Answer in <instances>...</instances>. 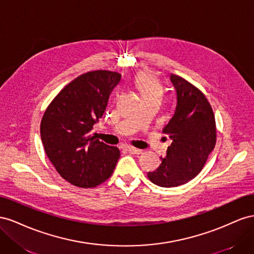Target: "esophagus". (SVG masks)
Wrapping results in <instances>:
<instances>
[{"instance_id":"esophagus-1","label":"esophagus","mask_w":254,"mask_h":254,"mask_svg":"<svg viewBox=\"0 0 254 254\" xmlns=\"http://www.w3.org/2000/svg\"><path fill=\"white\" fill-rule=\"evenodd\" d=\"M127 150L129 152V153H133V154H140L142 152V150L134 148V147H127Z\"/></svg>"}]
</instances>
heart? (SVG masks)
<instances>
[{
    "instance_id": "b5f03b06",
    "label": "heart",
    "mask_w": 254,
    "mask_h": 254,
    "mask_svg": "<svg viewBox=\"0 0 254 254\" xmlns=\"http://www.w3.org/2000/svg\"><path fill=\"white\" fill-rule=\"evenodd\" d=\"M134 85L142 100L152 98L161 99L163 96L164 88L161 82L154 74L149 72H142L137 75L134 79Z\"/></svg>"
}]
</instances>
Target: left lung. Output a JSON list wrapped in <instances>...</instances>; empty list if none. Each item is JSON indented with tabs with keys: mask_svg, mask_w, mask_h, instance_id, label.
Here are the masks:
<instances>
[{
	"mask_svg": "<svg viewBox=\"0 0 254 254\" xmlns=\"http://www.w3.org/2000/svg\"><path fill=\"white\" fill-rule=\"evenodd\" d=\"M177 93L175 114L163 132L170 146L159 167L148 172L152 183L177 187L197 177L216 143L215 116L207 99L183 77L170 74Z\"/></svg>",
	"mask_w": 254,
	"mask_h": 254,
	"instance_id": "obj_1",
	"label": "left lung"
}]
</instances>
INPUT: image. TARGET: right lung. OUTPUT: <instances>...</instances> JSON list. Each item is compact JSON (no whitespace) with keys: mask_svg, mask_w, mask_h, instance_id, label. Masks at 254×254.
<instances>
[{"mask_svg":"<svg viewBox=\"0 0 254 254\" xmlns=\"http://www.w3.org/2000/svg\"><path fill=\"white\" fill-rule=\"evenodd\" d=\"M121 81L117 72L79 75L55 97L43 115L41 140L49 159L72 185L95 187L112 176L120 152L91 135L108 99Z\"/></svg>","mask_w":254,"mask_h":254,"instance_id":"1","label":"right lung"}]
</instances>
